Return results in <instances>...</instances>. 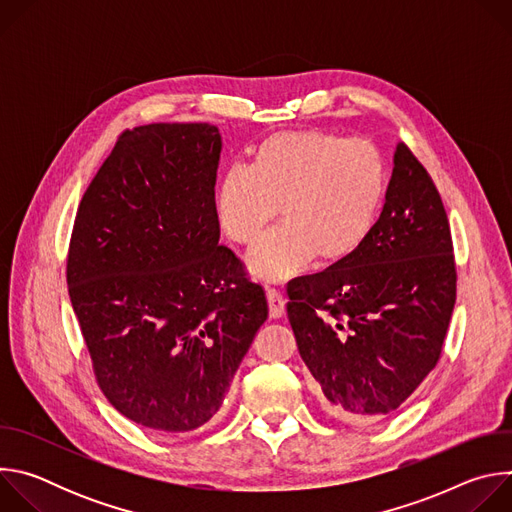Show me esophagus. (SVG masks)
Wrapping results in <instances>:
<instances>
[{
  "label": "esophagus",
  "mask_w": 512,
  "mask_h": 512,
  "mask_svg": "<svg viewBox=\"0 0 512 512\" xmlns=\"http://www.w3.org/2000/svg\"><path fill=\"white\" fill-rule=\"evenodd\" d=\"M267 294V306H269V316L271 318H281L285 314V300L279 294V289L275 287H265Z\"/></svg>",
  "instance_id": "34e87169"
}]
</instances>
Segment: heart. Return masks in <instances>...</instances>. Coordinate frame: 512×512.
Wrapping results in <instances>:
<instances>
[{"label": "heart", "mask_w": 512, "mask_h": 512, "mask_svg": "<svg viewBox=\"0 0 512 512\" xmlns=\"http://www.w3.org/2000/svg\"><path fill=\"white\" fill-rule=\"evenodd\" d=\"M387 192V164L375 143L328 131H283L261 143L255 162H233L218 180V225L251 243L281 206L283 223L245 255L249 273L285 281L320 253L350 255L369 235Z\"/></svg>", "instance_id": "obj_1"}]
</instances>
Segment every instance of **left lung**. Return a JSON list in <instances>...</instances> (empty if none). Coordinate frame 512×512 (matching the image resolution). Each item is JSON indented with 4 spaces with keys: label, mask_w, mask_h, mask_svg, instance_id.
Instances as JSON below:
<instances>
[{
    "label": "left lung",
    "mask_w": 512,
    "mask_h": 512,
    "mask_svg": "<svg viewBox=\"0 0 512 512\" xmlns=\"http://www.w3.org/2000/svg\"><path fill=\"white\" fill-rule=\"evenodd\" d=\"M452 251L440 192L397 143L369 235L328 269L287 285V318L330 415L377 423L435 367L456 304Z\"/></svg>",
    "instance_id": "1"
}]
</instances>
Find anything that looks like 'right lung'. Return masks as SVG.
<instances>
[{
    "label": "right lung",
    "instance_id": "1",
    "mask_svg": "<svg viewBox=\"0 0 512 512\" xmlns=\"http://www.w3.org/2000/svg\"><path fill=\"white\" fill-rule=\"evenodd\" d=\"M221 150L208 123L123 131L72 229L68 296L97 383L119 413L162 433L214 417L267 320L263 287L218 245Z\"/></svg>",
    "mask_w": 512,
    "mask_h": 512
}]
</instances>
